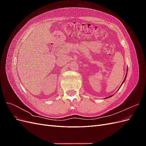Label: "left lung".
Here are the masks:
<instances>
[{"label": "left lung", "instance_id": "obj_1", "mask_svg": "<svg viewBox=\"0 0 146 146\" xmlns=\"http://www.w3.org/2000/svg\"><path fill=\"white\" fill-rule=\"evenodd\" d=\"M126 76H127V75H126ZM126 76H125V78H124V80H123V82H124V81H125V78H126ZM123 82H122V83H123Z\"/></svg>", "mask_w": 146, "mask_h": 146}]
</instances>
